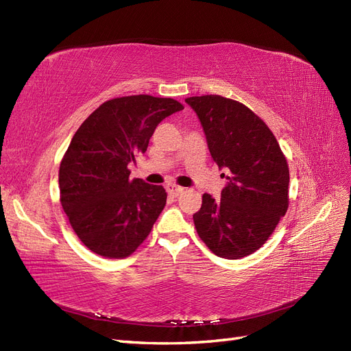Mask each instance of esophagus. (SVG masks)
I'll list each match as a JSON object with an SVG mask.
<instances>
[{
    "instance_id": "34e87169",
    "label": "esophagus",
    "mask_w": 351,
    "mask_h": 351,
    "mask_svg": "<svg viewBox=\"0 0 351 351\" xmlns=\"http://www.w3.org/2000/svg\"><path fill=\"white\" fill-rule=\"evenodd\" d=\"M167 191H168V195H170V196L177 197V196L181 195V193L184 191V189L180 187V186H176V184H168L167 186Z\"/></svg>"
}]
</instances>
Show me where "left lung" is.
I'll return each instance as SVG.
<instances>
[{
	"mask_svg": "<svg viewBox=\"0 0 351 351\" xmlns=\"http://www.w3.org/2000/svg\"><path fill=\"white\" fill-rule=\"evenodd\" d=\"M186 103L200 120L212 160L226 171L221 199L204 193L193 215L196 231L217 257L250 256L287 210V161L271 130L247 106L221 95Z\"/></svg>",
	"mask_w": 351,
	"mask_h": 351,
	"instance_id": "obj_1",
	"label": "left lung"
}]
</instances>
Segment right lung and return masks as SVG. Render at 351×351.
Returning <instances> with one entry per match:
<instances>
[{"label":"right lung","mask_w":351,"mask_h":351,"mask_svg":"<svg viewBox=\"0 0 351 351\" xmlns=\"http://www.w3.org/2000/svg\"><path fill=\"white\" fill-rule=\"evenodd\" d=\"M173 99L128 95L103 103L75 132L59 167L60 203L81 243L106 258L130 256L162 212V186L130 180L162 120L183 110Z\"/></svg>","instance_id":"add662e5"}]
</instances>
